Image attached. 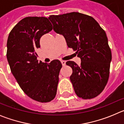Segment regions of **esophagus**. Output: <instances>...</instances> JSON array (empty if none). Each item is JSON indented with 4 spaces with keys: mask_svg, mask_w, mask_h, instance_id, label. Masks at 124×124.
Returning a JSON list of instances; mask_svg holds the SVG:
<instances>
[{
    "mask_svg": "<svg viewBox=\"0 0 124 124\" xmlns=\"http://www.w3.org/2000/svg\"><path fill=\"white\" fill-rule=\"evenodd\" d=\"M61 63L62 64V65L64 66L66 64V61H61Z\"/></svg>",
    "mask_w": 124,
    "mask_h": 124,
    "instance_id": "esophagus-1",
    "label": "esophagus"
}]
</instances>
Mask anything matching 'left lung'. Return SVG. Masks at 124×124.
Segmentation results:
<instances>
[{
	"instance_id": "8db88e82",
	"label": "left lung",
	"mask_w": 124,
	"mask_h": 124,
	"mask_svg": "<svg viewBox=\"0 0 124 124\" xmlns=\"http://www.w3.org/2000/svg\"><path fill=\"white\" fill-rule=\"evenodd\" d=\"M48 18L53 30L64 37L81 61L79 66L72 61L66 63L73 70L70 80L76 95L84 99L97 96L107 84L112 60L105 31L94 18L79 12Z\"/></svg>"
}]
</instances>
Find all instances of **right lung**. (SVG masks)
I'll use <instances>...</instances> for the list:
<instances>
[{"instance_id": "add662e5", "label": "right lung", "mask_w": 124, "mask_h": 124, "mask_svg": "<svg viewBox=\"0 0 124 124\" xmlns=\"http://www.w3.org/2000/svg\"><path fill=\"white\" fill-rule=\"evenodd\" d=\"M52 29L46 17H25L11 30L7 43L11 72L24 93L40 102L55 97L62 67L58 60L46 63L37 59L35 50L40 48V38Z\"/></svg>"}]
</instances>
